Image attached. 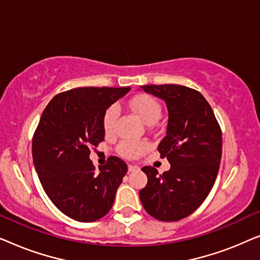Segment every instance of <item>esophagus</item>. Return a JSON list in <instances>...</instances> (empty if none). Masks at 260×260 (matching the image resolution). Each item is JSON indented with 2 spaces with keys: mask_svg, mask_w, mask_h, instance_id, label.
I'll list each match as a JSON object with an SVG mask.
<instances>
[{
  "mask_svg": "<svg viewBox=\"0 0 260 260\" xmlns=\"http://www.w3.org/2000/svg\"><path fill=\"white\" fill-rule=\"evenodd\" d=\"M127 169H129V172H136V170H138V169H140V168H138L137 166L129 165V166H127Z\"/></svg>",
  "mask_w": 260,
  "mask_h": 260,
  "instance_id": "obj_1",
  "label": "esophagus"
}]
</instances>
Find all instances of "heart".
Masks as SVG:
<instances>
[{
    "instance_id": "1",
    "label": "heart",
    "mask_w": 260,
    "mask_h": 260,
    "mask_svg": "<svg viewBox=\"0 0 260 260\" xmlns=\"http://www.w3.org/2000/svg\"><path fill=\"white\" fill-rule=\"evenodd\" d=\"M134 111L148 124H154L157 122L159 116H161V105L157 102V99L148 94L138 95L131 103ZM118 108L116 105H111L106 110L103 117V126H104L105 133H112L115 129V124L118 117ZM148 148V144L144 142L140 143H133V142H122L118 145V152L123 157L126 158H135L140 156L145 149Z\"/></svg>"
}]
</instances>
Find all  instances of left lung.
<instances>
[{"label": "left lung", "mask_w": 260, "mask_h": 260, "mask_svg": "<svg viewBox=\"0 0 260 260\" xmlns=\"http://www.w3.org/2000/svg\"><path fill=\"white\" fill-rule=\"evenodd\" d=\"M141 88L167 103V136L157 149L170 169L159 174L154 167H143L148 183L140 190V199L152 218L177 221L197 211L215 182L221 161V129L211 105L194 88L175 84Z\"/></svg>", "instance_id": "obj_1"}]
</instances>
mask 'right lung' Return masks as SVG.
I'll return each instance as SVG.
<instances>
[{
    "mask_svg": "<svg viewBox=\"0 0 260 260\" xmlns=\"http://www.w3.org/2000/svg\"><path fill=\"white\" fill-rule=\"evenodd\" d=\"M130 87H79L56 94L42 112L31 152L42 188L71 219L92 222L108 214L126 163L110 156L99 172L90 149L104 141L106 109Z\"/></svg>",
    "mask_w": 260,
    "mask_h": 260,
    "instance_id": "add662e5",
    "label": "right lung"
}]
</instances>
